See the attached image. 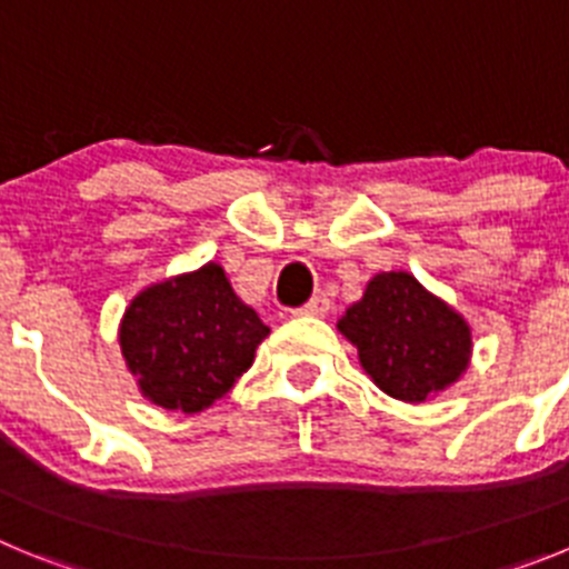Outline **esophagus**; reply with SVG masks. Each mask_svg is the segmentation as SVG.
Listing matches in <instances>:
<instances>
[{
    "label": "esophagus",
    "instance_id": "34e87169",
    "mask_svg": "<svg viewBox=\"0 0 569 569\" xmlns=\"http://www.w3.org/2000/svg\"><path fill=\"white\" fill-rule=\"evenodd\" d=\"M328 310H330V301L325 299V296H313L305 308L296 310V316H328Z\"/></svg>",
    "mask_w": 569,
    "mask_h": 569
}]
</instances>
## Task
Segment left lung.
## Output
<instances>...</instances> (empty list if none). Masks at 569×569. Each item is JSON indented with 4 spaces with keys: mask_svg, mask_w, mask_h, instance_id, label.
I'll return each instance as SVG.
<instances>
[{
    "mask_svg": "<svg viewBox=\"0 0 569 569\" xmlns=\"http://www.w3.org/2000/svg\"><path fill=\"white\" fill-rule=\"evenodd\" d=\"M336 328L381 393L407 405L445 393L472 359L470 321L407 270L376 273Z\"/></svg>",
    "mask_w": 569,
    "mask_h": 569,
    "instance_id": "8db88e82",
    "label": "left lung"
}]
</instances>
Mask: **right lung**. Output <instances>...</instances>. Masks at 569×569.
<instances>
[{"instance_id":"obj_1","label":"right lung","mask_w":569,"mask_h":569,"mask_svg":"<svg viewBox=\"0 0 569 569\" xmlns=\"http://www.w3.org/2000/svg\"><path fill=\"white\" fill-rule=\"evenodd\" d=\"M268 333L222 264L208 261L139 290L116 336L142 399L193 416L230 393Z\"/></svg>"}]
</instances>
